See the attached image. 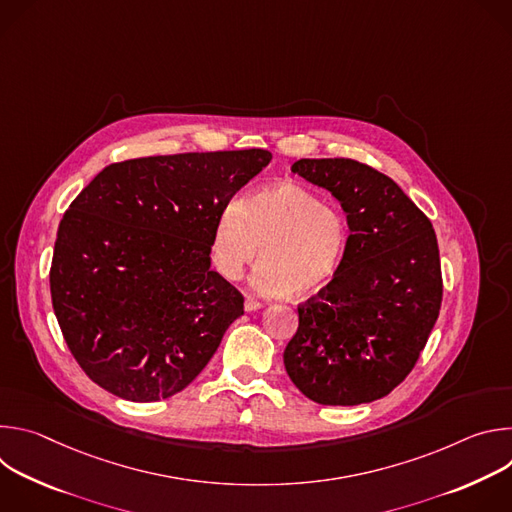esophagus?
Instances as JSON below:
<instances>
[{"label":"esophagus","instance_id":"34e87169","mask_svg":"<svg viewBox=\"0 0 512 512\" xmlns=\"http://www.w3.org/2000/svg\"><path fill=\"white\" fill-rule=\"evenodd\" d=\"M261 308H263V304H261L259 300H255V298H251V296L245 298V312H257V310H261Z\"/></svg>","mask_w":512,"mask_h":512}]
</instances>
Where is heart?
Returning <instances> with one entry per match:
<instances>
[{"label": "heart", "instance_id": "obj_1", "mask_svg": "<svg viewBox=\"0 0 512 512\" xmlns=\"http://www.w3.org/2000/svg\"><path fill=\"white\" fill-rule=\"evenodd\" d=\"M261 247L253 285L263 294L308 298L338 273L346 247L344 216L310 190L281 182L229 204L216 218L210 253L216 271L239 279Z\"/></svg>", "mask_w": 512, "mask_h": 512}]
</instances>
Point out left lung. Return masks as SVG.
<instances>
[{"label":"left lung","instance_id":"obj_1","mask_svg":"<svg viewBox=\"0 0 512 512\" xmlns=\"http://www.w3.org/2000/svg\"><path fill=\"white\" fill-rule=\"evenodd\" d=\"M291 172L332 192L350 235L334 279L298 306L285 371L320 405L371 403L411 373L440 316L433 227L389 176L367 164L298 160Z\"/></svg>","mask_w":512,"mask_h":512}]
</instances>
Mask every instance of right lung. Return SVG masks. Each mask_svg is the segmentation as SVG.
Masks as SVG:
<instances>
[{
	"label": "right lung",
	"instance_id": "add662e5",
	"mask_svg": "<svg viewBox=\"0 0 512 512\" xmlns=\"http://www.w3.org/2000/svg\"><path fill=\"white\" fill-rule=\"evenodd\" d=\"M267 150L176 154L107 166L64 212L50 267L62 336L105 391L168 399L206 367L243 296L210 269L216 218Z\"/></svg>",
	"mask_w": 512,
	"mask_h": 512
}]
</instances>
